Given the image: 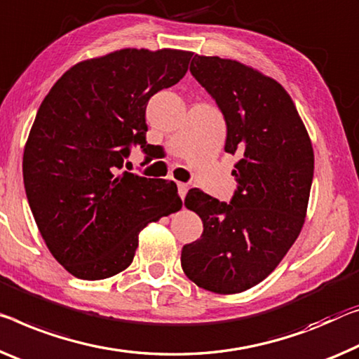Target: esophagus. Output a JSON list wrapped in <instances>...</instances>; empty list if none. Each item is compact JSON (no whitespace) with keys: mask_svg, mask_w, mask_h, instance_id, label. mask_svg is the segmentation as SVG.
I'll return each mask as SVG.
<instances>
[{"mask_svg":"<svg viewBox=\"0 0 359 359\" xmlns=\"http://www.w3.org/2000/svg\"><path fill=\"white\" fill-rule=\"evenodd\" d=\"M187 189H189V184H187V183H178V192H180V197L181 198L186 197Z\"/></svg>","mask_w":359,"mask_h":359,"instance_id":"obj_1","label":"esophagus"}]
</instances>
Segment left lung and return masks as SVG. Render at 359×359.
Wrapping results in <instances>:
<instances>
[{
  "instance_id": "left-lung-1",
  "label": "left lung",
  "mask_w": 359,
  "mask_h": 359,
  "mask_svg": "<svg viewBox=\"0 0 359 359\" xmlns=\"http://www.w3.org/2000/svg\"><path fill=\"white\" fill-rule=\"evenodd\" d=\"M191 74L218 104L224 151L241 161L229 203L189 191L184 205L203 223L201 239L181 250L192 283L239 294L273 273L305 223L314 154L297 109L278 81L237 60L198 56Z\"/></svg>"
}]
</instances>
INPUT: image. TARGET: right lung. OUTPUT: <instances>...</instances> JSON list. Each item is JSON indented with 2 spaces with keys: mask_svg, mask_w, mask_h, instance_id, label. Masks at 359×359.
<instances>
[{
  "mask_svg": "<svg viewBox=\"0 0 359 359\" xmlns=\"http://www.w3.org/2000/svg\"><path fill=\"white\" fill-rule=\"evenodd\" d=\"M191 57L120 49L74 65L43 99L24 151V184L49 252L75 278L123 271L140 231L183 205L173 181L122 168L131 146L151 147L149 99L178 83Z\"/></svg>",
  "mask_w": 359,
  "mask_h": 359,
  "instance_id": "add662e5",
  "label": "right lung"
}]
</instances>
